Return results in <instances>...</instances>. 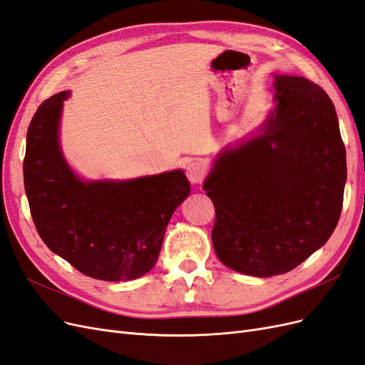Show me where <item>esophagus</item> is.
I'll return each instance as SVG.
<instances>
[{"label": "esophagus", "instance_id": "esophagus-1", "mask_svg": "<svg viewBox=\"0 0 365 365\" xmlns=\"http://www.w3.org/2000/svg\"><path fill=\"white\" fill-rule=\"evenodd\" d=\"M187 178H189L190 182L193 184H201L205 180V175H207V169L204 163H201L200 160H193L189 164H187Z\"/></svg>", "mask_w": 365, "mask_h": 365}]
</instances>
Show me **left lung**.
Here are the masks:
<instances>
[{"mask_svg":"<svg viewBox=\"0 0 365 365\" xmlns=\"http://www.w3.org/2000/svg\"><path fill=\"white\" fill-rule=\"evenodd\" d=\"M275 105L262 134L215 163L204 182L225 267L254 277L284 274L332 236L347 178L335 106L322 86L274 76Z\"/></svg>","mask_w":365,"mask_h":365,"instance_id":"8db88e82","label":"left lung"}]
</instances>
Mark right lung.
<instances>
[{
	"instance_id": "right-lung-1",
	"label": "right lung",
	"mask_w": 365,
	"mask_h": 365,
	"mask_svg": "<svg viewBox=\"0 0 365 365\" xmlns=\"http://www.w3.org/2000/svg\"><path fill=\"white\" fill-rule=\"evenodd\" d=\"M62 91L42 102L27 130L24 185L41 239L97 280H134L157 263L165 227L190 193L182 170L125 182H83L58 143Z\"/></svg>"
}]
</instances>
